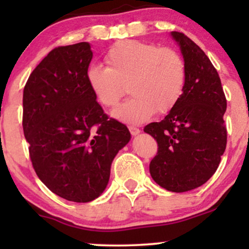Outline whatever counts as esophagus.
I'll use <instances>...</instances> for the list:
<instances>
[{
    "instance_id": "34e87169",
    "label": "esophagus",
    "mask_w": 249,
    "mask_h": 249,
    "mask_svg": "<svg viewBox=\"0 0 249 249\" xmlns=\"http://www.w3.org/2000/svg\"><path fill=\"white\" fill-rule=\"evenodd\" d=\"M128 130H130V132L132 136H136V134H138L139 132H141V130H139L137 126H134V125H130V126H128Z\"/></svg>"
}]
</instances>
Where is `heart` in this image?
I'll use <instances>...</instances> for the list:
<instances>
[{
    "label": "heart",
    "mask_w": 249,
    "mask_h": 249,
    "mask_svg": "<svg viewBox=\"0 0 249 249\" xmlns=\"http://www.w3.org/2000/svg\"><path fill=\"white\" fill-rule=\"evenodd\" d=\"M107 67L91 65L87 78L97 101L112 108L126 95L130 99L113 111L125 123H139L154 112L165 115L178 104L186 85V64L171 48L134 39L117 42L104 57Z\"/></svg>",
    "instance_id": "1"
}]
</instances>
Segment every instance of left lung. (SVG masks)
<instances>
[{
	"label": "left lung",
	"mask_w": 249,
	"mask_h": 249,
	"mask_svg": "<svg viewBox=\"0 0 249 249\" xmlns=\"http://www.w3.org/2000/svg\"><path fill=\"white\" fill-rule=\"evenodd\" d=\"M186 64V85L178 104L161 122L144 131L158 144L150 173L159 186L186 192L215 173L227 144L224 115L227 101L218 71L185 34L173 31Z\"/></svg>",
	"instance_id": "left-lung-1"
}]
</instances>
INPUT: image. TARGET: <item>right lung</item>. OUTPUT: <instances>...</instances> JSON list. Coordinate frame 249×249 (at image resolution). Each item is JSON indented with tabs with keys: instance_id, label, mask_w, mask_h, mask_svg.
Listing matches in <instances>:
<instances>
[{
	"instance_id": "add662e5",
	"label": "right lung",
	"mask_w": 249,
	"mask_h": 249,
	"mask_svg": "<svg viewBox=\"0 0 249 249\" xmlns=\"http://www.w3.org/2000/svg\"><path fill=\"white\" fill-rule=\"evenodd\" d=\"M91 58L87 42L57 47L23 90L22 125L34 170L51 192L75 202L101 196L111 162L131 138L96 101L87 78Z\"/></svg>"
}]
</instances>
